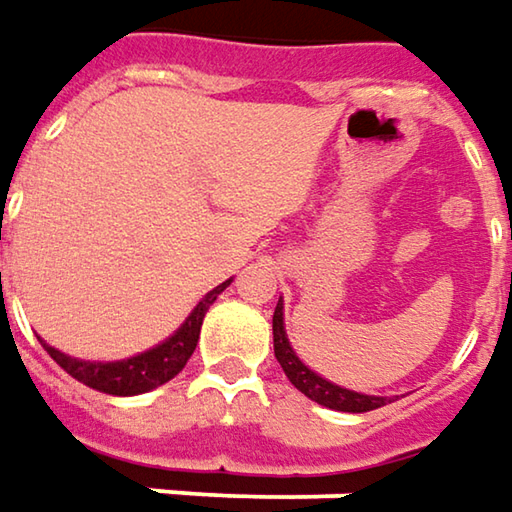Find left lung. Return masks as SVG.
Listing matches in <instances>:
<instances>
[{
  "label": "left lung",
  "mask_w": 512,
  "mask_h": 512,
  "mask_svg": "<svg viewBox=\"0 0 512 512\" xmlns=\"http://www.w3.org/2000/svg\"><path fill=\"white\" fill-rule=\"evenodd\" d=\"M272 332H275V358L278 364L286 372V378L295 384V387L318 401L329 410H341V412H369L378 410L387 404V398H378V395H361V392H352V389L335 387L329 381H323L321 375H315L309 367H303L298 361V355L292 352V346L286 341V332H283V306H275V315H272Z\"/></svg>",
  "instance_id": "obj_1"
}]
</instances>
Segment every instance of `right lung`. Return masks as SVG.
I'll return each mask as SVG.
<instances>
[{"label": "right lung", "instance_id": "right-lung-1", "mask_svg": "<svg viewBox=\"0 0 512 512\" xmlns=\"http://www.w3.org/2000/svg\"><path fill=\"white\" fill-rule=\"evenodd\" d=\"M226 286H229V280L220 283L217 289H212L206 298L200 300V303L194 306V312L186 318V323L168 338L166 344L154 346V349H148V352L137 355V358H128V361H117V364L77 361V358L62 355L54 346H42L48 349V355L54 358L59 367L65 369L71 378L82 381L85 387L100 389V392H108V395H140V392H148V389L160 387V384L171 381L180 369L186 367V361L191 358L194 346L200 341L203 318H206L209 306H212L214 300H217V295H220Z\"/></svg>", "mask_w": 512, "mask_h": 512}]
</instances>
